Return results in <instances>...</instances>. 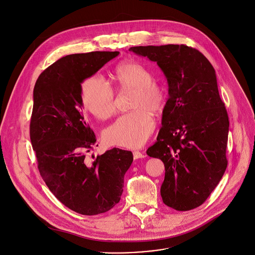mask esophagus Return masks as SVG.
Instances as JSON below:
<instances>
[{
    "label": "esophagus",
    "instance_id": "obj_1",
    "mask_svg": "<svg viewBox=\"0 0 255 255\" xmlns=\"http://www.w3.org/2000/svg\"><path fill=\"white\" fill-rule=\"evenodd\" d=\"M132 154H133V158L134 159H139V158H143L144 157V154L142 153V152H140V151H133L132 152Z\"/></svg>",
    "mask_w": 255,
    "mask_h": 255
}]
</instances>
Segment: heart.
Here are the masks:
<instances>
[{
  "label": "heart",
  "mask_w": 255,
  "mask_h": 255,
  "mask_svg": "<svg viewBox=\"0 0 255 255\" xmlns=\"http://www.w3.org/2000/svg\"><path fill=\"white\" fill-rule=\"evenodd\" d=\"M113 78L121 90H133L130 113L120 117L104 132L108 144L127 148L140 147L154 128L150 115H159L165 105L164 88L155 82L151 71L142 64L127 61L118 65ZM82 103L86 111L99 120H107L116 111L112 88L101 78H87L81 89Z\"/></svg>",
  "instance_id": "1"
}]
</instances>
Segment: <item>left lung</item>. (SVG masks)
<instances>
[{"instance_id": "8db88e82", "label": "left lung", "mask_w": 255, "mask_h": 255, "mask_svg": "<svg viewBox=\"0 0 255 255\" xmlns=\"http://www.w3.org/2000/svg\"><path fill=\"white\" fill-rule=\"evenodd\" d=\"M129 51L155 62L168 83L157 141L146 153L165 166L163 203L176 211L201 206L228 166L230 122L210 61L184 44L133 46Z\"/></svg>"}]
</instances>
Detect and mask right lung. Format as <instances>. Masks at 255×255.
Wrapping results in <instances>:
<instances>
[{"instance_id": "obj_1", "label": "right lung", "mask_w": 255, "mask_h": 255, "mask_svg": "<svg viewBox=\"0 0 255 255\" xmlns=\"http://www.w3.org/2000/svg\"><path fill=\"white\" fill-rule=\"evenodd\" d=\"M119 54L66 55L39 75L33 89L29 132L39 173L64 206L86 216L106 213L120 202L133 160L131 151L116 147L87 157L97 139L84 119L81 84Z\"/></svg>"}]
</instances>
